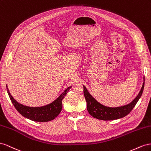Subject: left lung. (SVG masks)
<instances>
[{
	"label": "left lung",
	"instance_id": "8db88e82",
	"mask_svg": "<svg viewBox=\"0 0 151 151\" xmlns=\"http://www.w3.org/2000/svg\"><path fill=\"white\" fill-rule=\"evenodd\" d=\"M144 81L145 79L144 78L142 87L134 100L127 105L117 107H109L102 105L95 99L89 93L85 86L83 85V93L86 102H87V108L89 114L95 118L105 120V121L117 119L124 117L130 113L140 98L144 88Z\"/></svg>",
	"mask_w": 151,
	"mask_h": 151
}]
</instances>
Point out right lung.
I'll return each mask as SVG.
<instances>
[{
	"label": "right lung",
	"mask_w": 151,
	"mask_h": 151,
	"mask_svg": "<svg viewBox=\"0 0 151 151\" xmlns=\"http://www.w3.org/2000/svg\"><path fill=\"white\" fill-rule=\"evenodd\" d=\"M71 88V87L67 88L58 98L50 104L38 107H28L21 104L14 99L8 88L7 93L16 110L24 117L37 122H47L53 120L61 113L63 107L62 101Z\"/></svg>",
	"instance_id": "right-lung-1"
}]
</instances>
